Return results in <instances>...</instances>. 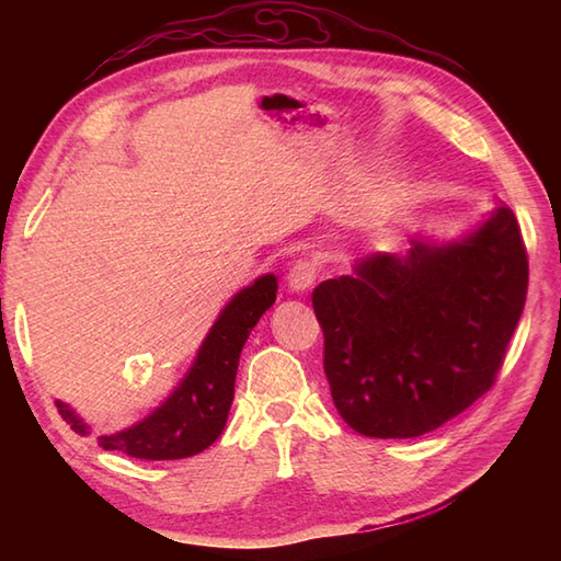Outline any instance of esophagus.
Instances as JSON below:
<instances>
[{
	"mask_svg": "<svg viewBox=\"0 0 561 561\" xmlns=\"http://www.w3.org/2000/svg\"><path fill=\"white\" fill-rule=\"evenodd\" d=\"M316 274H318L316 262H311V260H296L294 265L289 267V274H287L289 289L291 291L311 289L313 282H316Z\"/></svg>",
	"mask_w": 561,
	"mask_h": 561,
	"instance_id": "obj_1",
	"label": "esophagus"
}]
</instances>
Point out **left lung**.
Returning a JSON list of instances; mask_svg holds the SVG:
<instances>
[{
  "mask_svg": "<svg viewBox=\"0 0 561 561\" xmlns=\"http://www.w3.org/2000/svg\"><path fill=\"white\" fill-rule=\"evenodd\" d=\"M526 294L528 253L506 205L458 241L424 238L320 282L313 311L342 420L371 438H414L468 410L494 386Z\"/></svg>",
  "mask_w": 561,
  "mask_h": 561,
  "instance_id": "1",
  "label": "left lung"
}]
</instances>
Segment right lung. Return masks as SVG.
Returning a JSON list of instances; mask_svg holds the SVG:
<instances>
[{"instance_id":"obj_1","label":"right lung","mask_w":561,"mask_h":561,"mask_svg":"<svg viewBox=\"0 0 561 561\" xmlns=\"http://www.w3.org/2000/svg\"><path fill=\"white\" fill-rule=\"evenodd\" d=\"M274 299V274H262L238 291L207 332L181 386L145 420L117 434L99 436V444L139 460H181L209 448L224 432L231 410L243 344ZM57 410L77 434H91L89 424L69 404L57 400Z\"/></svg>"}]
</instances>
